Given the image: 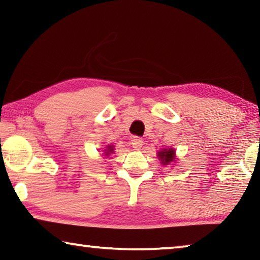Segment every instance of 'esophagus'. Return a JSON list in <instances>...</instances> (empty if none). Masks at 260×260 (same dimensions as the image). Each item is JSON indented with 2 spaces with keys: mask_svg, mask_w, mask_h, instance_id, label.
I'll return each instance as SVG.
<instances>
[{
  "mask_svg": "<svg viewBox=\"0 0 260 260\" xmlns=\"http://www.w3.org/2000/svg\"><path fill=\"white\" fill-rule=\"evenodd\" d=\"M143 144H144L143 140L141 138H138V136H134V138L132 139V147H133L135 150H140Z\"/></svg>",
  "mask_w": 260,
  "mask_h": 260,
  "instance_id": "esophagus-1",
  "label": "esophagus"
}]
</instances>
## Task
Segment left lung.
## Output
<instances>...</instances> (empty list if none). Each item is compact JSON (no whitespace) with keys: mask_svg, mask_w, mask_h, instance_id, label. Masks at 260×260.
I'll return each mask as SVG.
<instances>
[{"mask_svg":"<svg viewBox=\"0 0 260 260\" xmlns=\"http://www.w3.org/2000/svg\"><path fill=\"white\" fill-rule=\"evenodd\" d=\"M157 157L159 159L162 166L172 165L177 160V155H175L174 148H164L157 152Z\"/></svg>","mask_w":260,"mask_h":260,"instance_id":"8db88e82","label":"left lung"}]
</instances>
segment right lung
I'll return each mask as SVG.
<instances>
[{
  "label": "right lung",
  "instance_id": "right-lung-1",
  "mask_svg": "<svg viewBox=\"0 0 260 260\" xmlns=\"http://www.w3.org/2000/svg\"><path fill=\"white\" fill-rule=\"evenodd\" d=\"M103 156L104 157H110V155H112V153L114 152V146H112V144H108L107 147H105V149H103Z\"/></svg>",
  "mask_w": 260,
  "mask_h": 260
}]
</instances>
